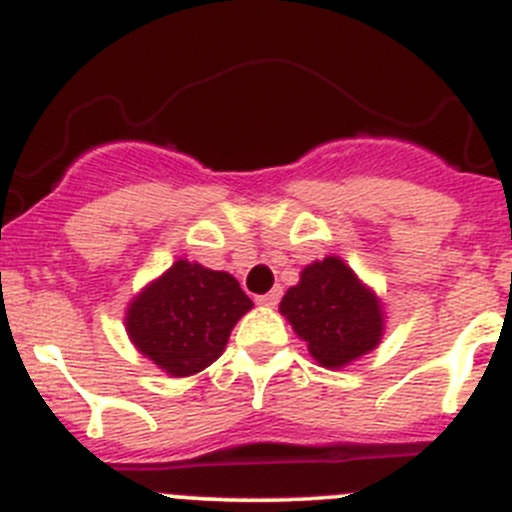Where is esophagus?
<instances>
[{"mask_svg":"<svg viewBox=\"0 0 512 512\" xmlns=\"http://www.w3.org/2000/svg\"><path fill=\"white\" fill-rule=\"evenodd\" d=\"M280 287H277V290H272V292H265V295H257L255 297V302L257 305H262V307H275L277 302H280Z\"/></svg>","mask_w":512,"mask_h":512,"instance_id":"esophagus-1","label":"esophagus"}]
</instances>
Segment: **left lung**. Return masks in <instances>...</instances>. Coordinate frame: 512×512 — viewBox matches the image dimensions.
<instances>
[{
  "mask_svg": "<svg viewBox=\"0 0 512 512\" xmlns=\"http://www.w3.org/2000/svg\"><path fill=\"white\" fill-rule=\"evenodd\" d=\"M280 312L312 360L330 370L372 352L385 335V305L337 255L310 262L285 292Z\"/></svg>",
  "mask_w": 512,
  "mask_h": 512,
  "instance_id": "1",
  "label": "left lung"
}]
</instances>
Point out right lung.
Returning a JSON list of instances; mask_svg holds the SVG:
<instances>
[{"label":"right lung","mask_w":512,"mask_h":512,"mask_svg":"<svg viewBox=\"0 0 512 512\" xmlns=\"http://www.w3.org/2000/svg\"><path fill=\"white\" fill-rule=\"evenodd\" d=\"M252 300L230 272L177 260L127 305L124 327L137 352L170 377H190L225 352Z\"/></svg>","instance_id":"add662e5"}]
</instances>
